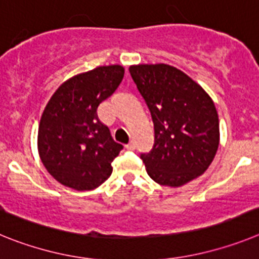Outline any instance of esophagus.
I'll return each mask as SVG.
<instances>
[{
  "instance_id": "obj_1",
  "label": "esophagus",
  "mask_w": 259,
  "mask_h": 259,
  "mask_svg": "<svg viewBox=\"0 0 259 259\" xmlns=\"http://www.w3.org/2000/svg\"><path fill=\"white\" fill-rule=\"evenodd\" d=\"M126 148L129 150V151H133V150L136 148V145H134V142H133V141H130V142L126 145Z\"/></svg>"
}]
</instances>
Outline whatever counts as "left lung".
Masks as SVG:
<instances>
[{
	"label": "left lung",
	"mask_w": 259,
	"mask_h": 259,
	"mask_svg": "<svg viewBox=\"0 0 259 259\" xmlns=\"http://www.w3.org/2000/svg\"><path fill=\"white\" fill-rule=\"evenodd\" d=\"M129 71L154 122V147L141 155L148 176L170 188L190 183L210 167L219 146L212 99L170 65H133Z\"/></svg>",
	"instance_id": "1"
}]
</instances>
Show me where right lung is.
<instances>
[{
	"instance_id": "add662e5",
	"label": "right lung",
	"mask_w": 259,
	"mask_h": 259,
	"mask_svg": "<svg viewBox=\"0 0 259 259\" xmlns=\"http://www.w3.org/2000/svg\"><path fill=\"white\" fill-rule=\"evenodd\" d=\"M121 65L99 66L64 82L49 99L37 132L44 167L58 183L75 190H92L112 175V161L122 145L98 117L100 103L123 78Z\"/></svg>"
}]
</instances>
